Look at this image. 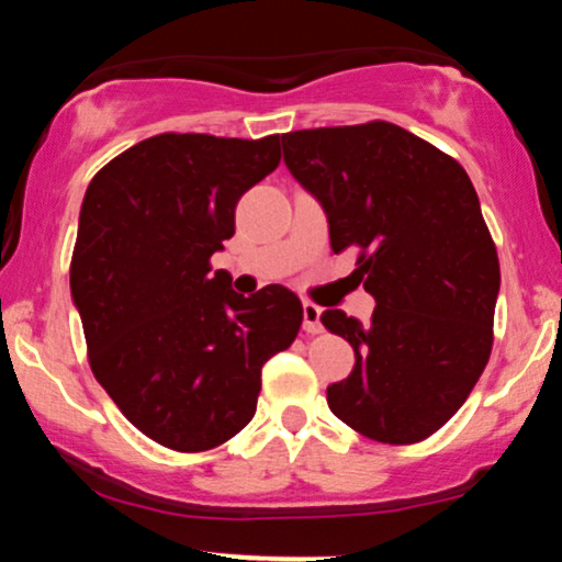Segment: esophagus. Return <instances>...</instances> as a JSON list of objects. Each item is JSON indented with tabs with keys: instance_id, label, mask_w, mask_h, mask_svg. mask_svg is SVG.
<instances>
[{
	"instance_id": "esophagus-1",
	"label": "esophagus",
	"mask_w": 562,
	"mask_h": 562,
	"mask_svg": "<svg viewBox=\"0 0 562 562\" xmlns=\"http://www.w3.org/2000/svg\"><path fill=\"white\" fill-rule=\"evenodd\" d=\"M322 308L317 306V303L306 301L303 303V330L306 333H322Z\"/></svg>"
}]
</instances>
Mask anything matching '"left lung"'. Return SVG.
Masks as SVG:
<instances>
[{
    "label": "left lung",
    "mask_w": 562,
    "mask_h": 562,
    "mask_svg": "<svg viewBox=\"0 0 562 562\" xmlns=\"http://www.w3.org/2000/svg\"><path fill=\"white\" fill-rule=\"evenodd\" d=\"M285 166L325 209L335 254L375 299L370 325L327 308L353 348L327 385L333 415L367 438L417 443L465 404L494 344L499 259L454 158L389 121L282 134Z\"/></svg>",
    "instance_id": "8db88e82"
}]
</instances>
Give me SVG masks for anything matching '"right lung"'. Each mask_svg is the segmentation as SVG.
Returning <instances> with one entry per match:
<instances>
[{
	"label": "right lung",
	"mask_w": 562,
	"mask_h": 562,
	"mask_svg": "<svg viewBox=\"0 0 562 562\" xmlns=\"http://www.w3.org/2000/svg\"><path fill=\"white\" fill-rule=\"evenodd\" d=\"M280 166V134H158L102 166L79 214L70 295L89 364L142 434L205 451L256 415L261 367L299 335V295L229 288L211 256L235 205Z\"/></svg>",
	"instance_id": "obj_1"
}]
</instances>
